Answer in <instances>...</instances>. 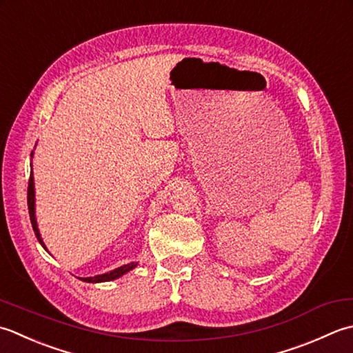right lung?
Wrapping results in <instances>:
<instances>
[{
  "mask_svg": "<svg viewBox=\"0 0 353 353\" xmlns=\"http://www.w3.org/2000/svg\"><path fill=\"white\" fill-rule=\"evenodd\" d=\"M27 205H28V214H30V221H32V227H33V232L38 237V241L42 247L46 248L44 242H42V237L39 234V230L38 225H36V219H34V187H33V174H30V179H28V189H27ZM137 267V263L131 262V263H126L123 267H119L116 270H112L110 272H105V274H99L94 277H83L82 280L83 282H90V283H99V282H108V280H114L120 276L126 274L128 271H131L132 268Z\"/></svg>",
  "mask_w": 353,
  "mask_h": 353,
  "instance_id": "obj_1",
  "label": "right lung"
}]
</instances>
